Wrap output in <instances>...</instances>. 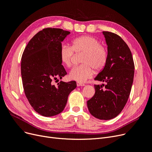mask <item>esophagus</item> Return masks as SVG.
Listing matches in <instances>:
<instances>
[{"label": "esophagus", "instance_id": "obj_1", "mask_svg": "<svg viewBox=\"0 0 152 152\" xmlns=\"http://www.w3.org/2000/svg\"><path fill=\"white\" fill-rule=\"evenodd\" d=\"M76 85H77V86H85V84L80 83V82H77Z\"/></svg>", "mask_w": 152, "mask_h": 152}]
</instances>
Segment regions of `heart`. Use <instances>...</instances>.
<instances>
[{
	"instance_id": "heart-1",
	"label": "heart",
	"mask_w": 152,
	"mask_h": 152,
	"mask_svg": "<svg viewBox=\"0 0 152 152\" xmlns=\"http://www.w3.org/2000/svg\"><path fill=\"white\" fill-rule=\"evenodd\" d=\"M72 46L66 44L61 45V61L66 66L70 67L75 50L77 53L84 52L81 59L83 64L73 67L69 72V77L77 82L85 83L93 76V67L101 69L105 66L108 59L107 49L96 39L89 36L76 37L72 40Z\"/></svg>"
}]
</instances>
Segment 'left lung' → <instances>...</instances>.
<instances>
[{"label":"left lung","mask_w":152,"mask_h":152,"mask_svg":"<svg viewBox=\"0 0 152 152\" xmlns=\"http://www.w3.org/2000/svg\"><path fill=\"white\" fill-rule=\"evenodd\" d=\"M107 44L108 59L95 80L106 83L94 85L95 94L87 102L88 108L94 117L108 120L118 115L130 96L134 66L130 48L116 34L103 31Z\"/></svg>","instance_id":"obj_1"}]
</instances>
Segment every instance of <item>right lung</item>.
Instances as JSON below:
<instances>
[{
    "mask_svg": "<svg viewBox=\"0 0 152 152\" xmlns=\"http://www.w3.org/2000/svg\"><path fill=\"white\" fill-rule=\"evenodd\" d=\"M70 32L58 28H46L37 32L28 42L21 59V76L24 93L33 109L49 117L61 113L70 93L76 88V81L56 80L67 75L59 56L61 42Z\"/></svg>",
    "mask_w": 152,
    "mask_h": 152,
    "instance_id": "1",
    "label": "right lung"
}]
</instances>
